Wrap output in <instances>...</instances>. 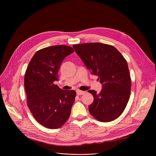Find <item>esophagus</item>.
<instances>
[{"label": "esophagus", "mask_w": 156, "mask_h": 156, "mask_svg": "<svg viewBox=\"0 0 156 156\" xmlns=\"http://www.w3.org/2000/svg\"><path fill=\"white\" fill-rule=\"evenodd\" d=\"M84 93V91H80V90H77L76 91V94L78 96H80V95H82Z\"/></svg>", "instance_id": "34e87169"}]
</instances>
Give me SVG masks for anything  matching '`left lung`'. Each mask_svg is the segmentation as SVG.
I'll use <instances>...</instances> for the list:
<instances>
[{"instance_id":"1","label":"left lung","mask_w":156,"mask_h":156,"mask_svg":"<svg viewBox=\"0 0 156 156\" xmlns=\"http://www.w3.org/2000/svg\"><path fill=\"white\" fill-rule=\"evenodd\" d=\"M76 53L92 74L102 84L99 93L89 90L94 98L89 105L91 115L101 122L117 119L124 111L130 96L131 80L127 62L113 46L90 42L73 46Z\"/></svg>"}]
</instances>
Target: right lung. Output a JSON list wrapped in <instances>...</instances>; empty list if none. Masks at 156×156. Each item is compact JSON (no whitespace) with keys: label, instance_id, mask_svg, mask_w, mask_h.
<instances>
[{"label":"right lung","instance_id":"add662e5","mask_svg":"<svg viewBox=\"0 0 156 156\" xmlns=\"http://www.w3.org/2000/svg\"><path fill=\"white\" fill-rule=\"evenodd\" d=\"M73 52L72 48L65 45L41 49L27 69L24 86L27 105L35 120L48 128L57 129L70 117L76 92L62 90L54 82L59 80L62 61Z\"/></svg>","mask_w":156,"mask_h":156}]
</instances>
